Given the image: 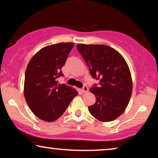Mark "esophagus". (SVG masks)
Here are the masks:
<instances>
[{
	"label": "esophagus",
	"mask_w": 158,
	"mask_h": 158,
	"mask_svg": "<svg viewBox=\"0 0 158 158\" xmlns=\"http://www.w3.org/2000/svg\"><path fill=\"white\" fill-rule=\"evenodd\" d=\"M82 91H83V93H87L88 91V88L86 85H84L82 88Z\"/></svg>",
	"instance_id": "esophagus-1"
}]
</instances>
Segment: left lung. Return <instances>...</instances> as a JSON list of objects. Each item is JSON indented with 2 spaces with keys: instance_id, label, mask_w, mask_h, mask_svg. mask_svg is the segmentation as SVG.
<instances>
[{
  "instance_id": "obj_1",
  "label": "left lung",
  "mask_w": 158,
  "mask_h": 158,
  "mask_svg": "<svg viewBox=\"0 0 158 158\" xmlns=\"http://www.w3.org/2000/svg\"><path fill=\"white\" fill-rule=\"evenodd\" d=\"M77 49L83 57L93 78L98 85L90 89L96 96L88 106L93 116L101 122H111L125 111L132 93V81L129 67L121 54L103 44H78Z\"/></svg>"
}]
</instances>
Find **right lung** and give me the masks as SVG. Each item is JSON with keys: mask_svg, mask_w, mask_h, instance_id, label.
Returning <instances> with one entry per match:
<instances>
[{"mask_svg": "<svg viewBox=\"0 0 158 158\" xmlns=\"http://www.w3.org/2000/svg\"><path fill=\"white\" fill-rule=\"evenodd\" d=\"M74 44L49 45L40 49L28 64L25 73L24 96L31 111L45 122L60 117L77 92L65 84H57L64 76L62 68Z\"/></svg>", "mask_w": 158, "mask_h": 158, "instance_id": "1", "label": "right lung"}]
</instances>
